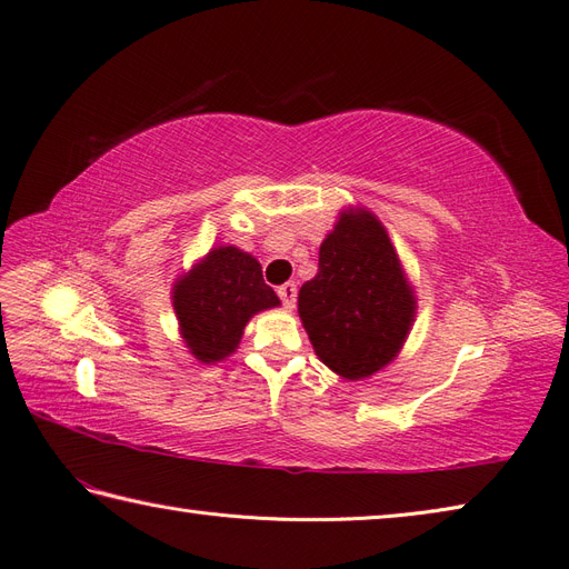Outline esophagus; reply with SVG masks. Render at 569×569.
Returning a JSON list of instances; mask_svg holds the SVG:
<instances>
[{
    "label": "esophagus",
    "instance_id": "1",
    "mask_svg": "<svg viewBox=\"0 0 569 569\" xmlns=\"http://www.w3.org/2000/svg\"><path fill=\"white\" fill-rule=\"evenodd\" d=\"M279 298H281L286 309H292V307H296V300H298V286L292 281L279 286Z\"/></svg>",
    "mask_w": 569,
    "mask_h": 569
}]
</instances>
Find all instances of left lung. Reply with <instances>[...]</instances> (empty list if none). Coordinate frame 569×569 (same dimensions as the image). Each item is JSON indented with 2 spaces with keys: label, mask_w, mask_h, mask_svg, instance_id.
Segmentation results:
<instances>
[{
  "label": "left lung",
  "mask_w": 569,
  "mask_h": 569,
  "mask_svg": "<svg viewBox=\"0 0 569 569\" xmlns=\"http://www.w3.org/2000/svg\"><path fill=\"white\" fill-rule=\"evenodd\" d=\"M298 311L317 357L347 380L369 378L405 345L413 290L388 231L369 210H345L319 248L317 277Z\"/></svg>",
  "instance_id": "8db88e82"
}]
</instances>
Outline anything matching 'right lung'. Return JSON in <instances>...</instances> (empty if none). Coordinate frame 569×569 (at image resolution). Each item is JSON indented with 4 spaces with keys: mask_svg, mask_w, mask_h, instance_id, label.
<instances>
[{
    "mask_svg": "<svg viewBox=\"0 0 569 569\" xmlns=\"http://www.w3.org/2000/svg\"><path fill=\"white\" fill-rule=\"evenodd\" d=\"M172 305L191 355L214 363L236 350L252 315L281 302L264 283L262 267L252 254L219 246L177 279Z\"/></svg>",
    "mask_w": 569,
    "mask_h": 569,
    "instance_id": "right-lung-1",
    "label": "right lung"
}]
</instances>
